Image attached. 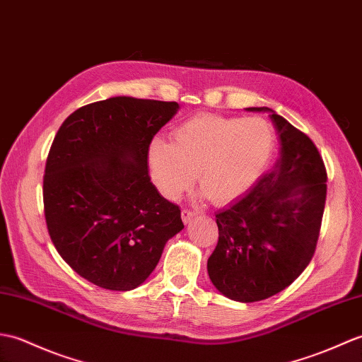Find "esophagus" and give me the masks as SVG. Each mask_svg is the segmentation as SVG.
Returning <instances> with one entry per match:
<instances>
[{
  "label": "esophagus",
  "instance_id": "1",
  "mask_svg": "<svg viewBox=\"0 0 362 362\" xmlns=\"http://www.w3.org/2000/svg\"><path fill=\"white\" fill-rule=\"evenodd\" d=\"M181 216H182V221H184V223H190V221L194 220L195 216H197V212L192 211V209L184 207L182 211H181Z\"/></svg>",
  "mask_w": 362,
  "mask_h": 362
}]
</instances>
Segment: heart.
Returning a JSON list of instances; mask_svg holds the SVG:
<instances>
[{
	"label": "heart",
	"instance_id": "b5f03b06",
	"mask_svg": "<svg viewBox=\"0 0 362 362\" xmlns=\"http://www.w3.org/2000/svg\"><path fill=\"white\" fill-rule=\"evenodd\" d=\"M276 134L262 117L198 115L172 132V142L153 138L147 159L153 181L167 198H178L195 181L216 204L251 189L274 153Z\"/></svg>",
	"mask_w": 362,
	"mask_h": 362
}]
</instances>
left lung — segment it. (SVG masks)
Instances as JSON below:
<instances>
[{"label":"left lung","mask_w":362,"mask_h":362,"mask_svg":"<svg viewBox=\"0 0 362 362\" xmlns=\"http://www.w3.org/2000/svg\"><path fill=\"white\" fill-rule=\"evenodd\" d=\"M271 119L280 158L245 197L215 214L218 243L207 260L216 290L246 303L285 290L308 267L327 198V170L315 142L282 116Z\"/></svg>","instance_id":"left-lung-1"}]
</instances>
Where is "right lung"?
I'll list each match as a JSON object with an SVG mask.
<instances>
[{
	"label": "right lung",
	"instance_id": "add662e5",
	"mask_svg": "<svg viewBox=\"0 0 362 362\" xmlns=\"http://www.w3.org/2000/svg\"><path fill=\"white\" fill-rule=\"evenodd\" d=\"M176 102L111 98L76 110L46 159L47 232L69 267L105 290L130 291L156 268L181 209L150 181V141Z\"/></svg>",
	"mask_w": 362,
	"mask_h": 362
}]
</instances>
